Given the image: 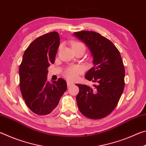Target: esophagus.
I'll use <instances>...</instances> for the list:
<instances>
[{"label":"esophagus","instance_id":"esophagus-1","mask_svg":"<svg viewBox=\"0 0 146 146\" xmlns=\"http://www.w3.org/2000/svg\"><path fill=\"white\" fill-rule=\"evenodd\" d=\"M74 84V83L73 82H71V81H67V85H68V87H70V86H73Z\"/></svg>","mask_w":146,"mask_h":146}]
</instances>
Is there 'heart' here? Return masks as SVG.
Here are the masks:
<instances>
[{"instance_id":"1","label":"heart","mask_w":146,"mask_h":146,"mask_svg":"<svg viewBox=\"0 0 146 146\" xmlns=\"http://www.w3.org/2000/svg\"><path fill=\"white\" fill-rule=\"evenodd\" d=\"M81 48L84 49H86V47L84 44L79 42H75L72 44V48ZM82 68L78 66H71L66 69L64 72V76L70 80H74L78 78L79 75L82 73Z\"/></svg>"}]
</instances>
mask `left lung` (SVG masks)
<instances>
[{
	"instance_id": "1",
	"label": "left lung",
	"mask_w": 146,
	"mask_h": 146,
	"mask_svg": "<svg viewBox=\"0 0 146 146\" xmlns=\"http://www.w3.org/2000/svg\"><path fill=\"white\" fill-rule=\"evenodd\" d=\"M90 49L93 67L86 73L87 80L96 82L92 88L76 84V99L80 111L91 119H100L110 114L118 104L124 89L125 69L119 51L111 42L94 31L73 33Z\"/></svg>"
}]
</instances>
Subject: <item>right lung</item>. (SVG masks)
I'll return each mask as SVG.
<instances>
[{"label": "right lung", "instance_id": "right-lung-1", "mask_svg": "<svg viewBox=\"0 0 146 146\" xmlns=\"http://www.w3.org/2000/svg\"><path fill=\"white\" fill-rule=\"evenodd\" d=\"M59 45L60 37L56 31L39 36L24 51L20 65L22 95L29 110L38 115L49 114L67 90V84L62 78L52 84L47 81L48 68L55 62Z\"/></svg>", "mask_w": 146, "mask_h": 146}]
</instances>
